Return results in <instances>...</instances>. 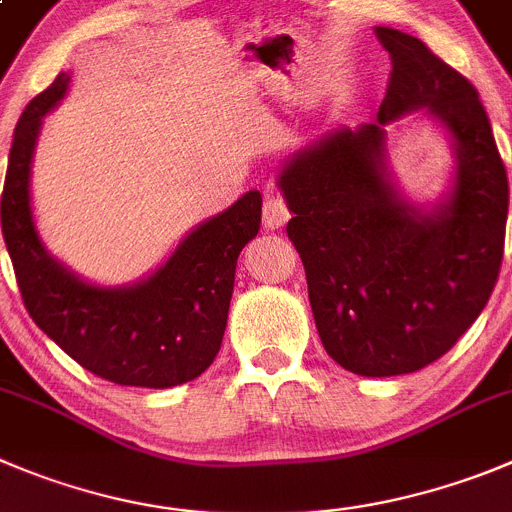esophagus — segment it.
Wrapping results in <instances>:
<instances>
[{
  "label": "esophagus",
  "instance_id": "34e87169",
  "mask_svg": "<svg viewBox=\"0 0 512 512\" xmlns=\"http://www.w3.org/2000/svg\"><path fill=\"white\" fill-rule=\"evenodd\" d=\"M290 219V209L280 194H267L265 204H262V224L265 229H278L283 227Z\"/></svg>",
  "mask_w": 512,
  "mask_h": 512
}]
</instances>
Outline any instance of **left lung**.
I'll list each match as a JSON object with an SVG mask.
<instances>
[{
    "label": "left lung",
    "mask_w": 512,
    "mask_h": 512,
    "mask_svg": "<svg viewBox=\"0 0 512 512\" xmlns=\"http://www.w3.org/2000/svg\"><path fill=\"white\" fill-rule=\"evenodd\" d=\"M391 57L379 123L328 133L280 174L288 237L328 356L358 376H399L450 351L498 283L508 174L477 90L407 32L376 27ZM427 107L456 138L451 199L422 215L383 174L384 122Z\"/></svg>",
    "instance_id": "obj_1"
}]
</instances>
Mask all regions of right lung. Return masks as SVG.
Here are the masks:
<instances>
[{
	"instance_id": "add662e5",
	"label": "right lung",
	"mask_w": 512,
	"mask_h": 512,
	"mask_svg": "<svg viewBox=\"0 0 512 512\" xmlns=\"http://www.w3.org/2000/svg\"><path fill=\"white\" fill-rule=\"evenodd\" d=\"M68 83V75H57L14 128L0 217L19 293L32 321L90 374L143 389L186 384L212 366L222 346L237 257L260 229V191L199 224L143 283L113 290L83 283L47 255L30 207L42 116Z\"/></svg>"
}]
</instances>
